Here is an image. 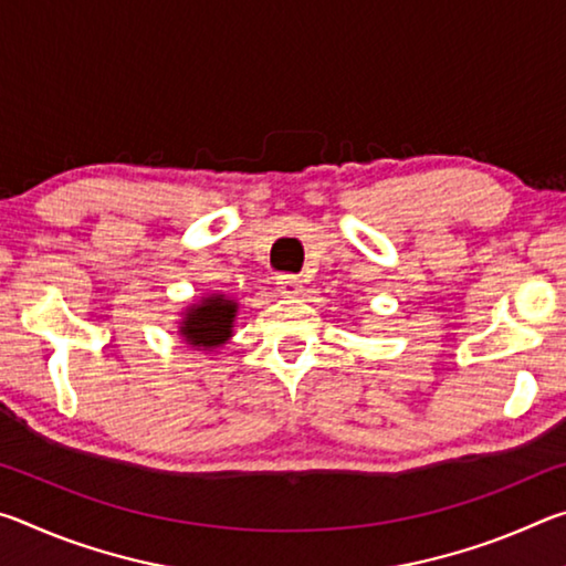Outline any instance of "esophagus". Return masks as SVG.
<instances>
[{"mask_svg": "<svg viewBox=\"0 0 566 566\" xmlns=\"http://www.w3.org/2000/svg\"><path fill=\"white\" fill-rule=\"evenodd\" d=\"M276 292H280L282 296H296V294H302V282L292 274H282L280 280H276Z\"/></svg>", "mask_w": 566, "mask_h": 566, "instance_id": "34e87169", "label": "esophagus"}]
</instances>
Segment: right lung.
<instances>
[{
    "label": "right lung",
    "mask_w": 566,
    "mask_h": 566,
    "mask_svg": "<svg viewBox=\"0 0 566 566\" xmlns=\"http://www.w3.org/2000/svg\"><path fill=\"white\" fill-rule=\"evenodd\" d=\"M237 312L239 302L234 296L222 292L205 294L179 312L181 319L177 322V334L189 347L214 352L234 337Z\"/></svg>",
    "instance_id": "obj_1"
}]
</instances>
